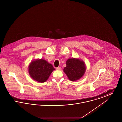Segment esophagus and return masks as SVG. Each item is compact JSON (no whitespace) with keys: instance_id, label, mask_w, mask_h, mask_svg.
<instances>
[{"instance_id":"obj_1","label":"esophagus","mask_w":122,"mask_h":122,"mask_svg":"<svg viewBox=\"0 0 122 122\" xmlns=\"http://www.w3.org/2000/svg\"><path fill=\"white\" fill-rule=\"evenodd\" d=\"M56 69L57 70H61V68L60 67H58L56 68Z\"/></svg>"}]
</instances>
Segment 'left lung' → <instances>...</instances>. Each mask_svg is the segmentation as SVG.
Returning <instances> with one entry per match:
<instances>
[{
    "mask_svg": "<svg viewBox=\"0 0 122 122\" xmlns=\"http://www.w3.org/2000/svg\"><path fill=\"white\" fill-rule=\"evenodd\" d=\"M86 70L84 62L79 59L70 58L66 61L64 72L71 81H76L82 77Z\"/></svg>",
    "mask_w": 122,
    "mask_h": 122,
    "instance_id": "obj_1",
    "label": "left lung"
}]
</instances>
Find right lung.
Instances as JSON below:
<instances>
[{"mask_svg":"<svg viewBox=\"0 0 122 122\" xmlns=\"http://www.w3.org/2000/svg\"><path fill=\"white\" fill-rule=\"evenodd\" d=\"M28 68L30 77L41 83L46 81L53 70H55L51 64L42 59L32 61Z\"/></svg>","mask_w":122,"mask_h":122,"instance_id":"add662e5","label":"right lung"}]
</instances>
